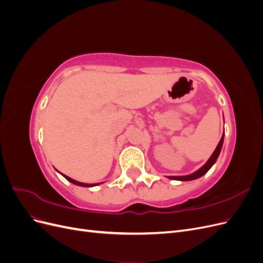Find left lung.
I'll return each instance as SVG.
<instances>
[{"instance_id": "left-lung-1", "label": "left lung", "mask_w": 263, "mask_h": 263, "mask_svg": "<svg viewBox=\"0 0 263 263\" xmlns=\"http://www.w3.org/2000/svg\"><path fill=\"white\" fill-rule=\"evenodd\" d=\"M222 142H224V135H222V136H221L220 141L218 142L216 149H215L213 155L209 159V161L206 162L201 169H198L196 172H194L192 174H189V176H184V177H169V179H171V180H180V181H191V180H195L197 178H201L202 176H204V174L212 168V165L215 162H216L217 158H218V156L220 154V150H221V147H222Z\"/></svg>"}]
</instances>
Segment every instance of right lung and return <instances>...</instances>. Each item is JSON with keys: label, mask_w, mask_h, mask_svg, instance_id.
<instances>
[{"label": "right lung", "mask_w": 263, "mask_h": 263, "mask_svg": "<svg viewBox=\"0 0 263 263\" xmlns=\"http://www.w3.org/2000/svg\"><path fill=\"white\" fill-rule=\"evenodd\" d=\"M63 177H65L69 182H71V183H73V184H76V185H80V186H94V185H97V184H99V183H95V184H86V183H82V182H78V181H76V180H72L71 178H69V177H67V176H65V174H62Z\"/></svg>", "instance_id": "add662e5"}]
</instances>
